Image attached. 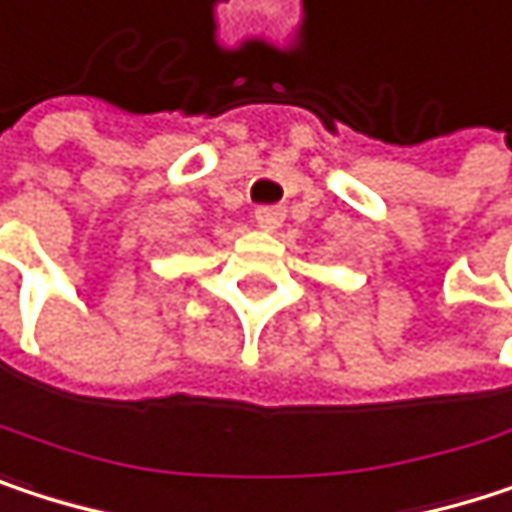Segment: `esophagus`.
<instances>
[{"mask_svg":"<svg viewBox=\"0 0 512 512\" xmlns=\"http://www.w3.org/2000/svg\"><path fill=\"white\" fill-rule=\"evenodd\" d=\"M255 222H257V228H263V231H275V228H281V222H284V207H275V204L257 207Z\"/></svg>","mask_w":512,"mask_h":512,"instance_id":"34e87169","label":"esophagus"}]
</instances>
